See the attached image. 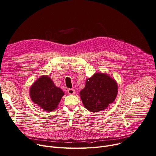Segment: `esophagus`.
<instances>
[{
    "instance_id": "esophagus-1",
    "label": "esophagus",
    "mask_w": 156,
    "mask_h": 156,
    "mask_svg": "<svg viewBox=\"0 0 156 156\" xmlns=\"http://www.w3.org/2000/svg\"><path fill=\"white\" fill-rule=\"evenodd\" d=\"M67 92H68V93L69 94H70V95H73V94H75V90H74V89H72V88H69V89H68Z\"/></svg>"
}]
</instances>
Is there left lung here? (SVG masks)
I'll use <instances>...</instances> for the list:
<instances>
[{"mask_svg": "<svg viewBox=\"0 0 156 156\" xmlns=\"http://www.w3.org/2000/svg\"><path fill=\"white\" fill-rule=\"evenodd\" d=\"M116 81L107 74L95 73L86 81L80 92L85 108L91 112H99L112 103L118 94Z\"/></svg>", "mask_w": 156, "mask_h": 156, "instance_id": "1", "label": "left lung"}]
</instances>
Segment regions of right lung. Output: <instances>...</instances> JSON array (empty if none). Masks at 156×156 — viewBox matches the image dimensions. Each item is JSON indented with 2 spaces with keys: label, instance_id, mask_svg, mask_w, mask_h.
Segmentation results:
<instances>
[{
  "label": "right lung",
  "instance_id": "right-lung-1",
  "mask_svg": "<svg viewBox=\"0 0 156 156\" xmlns=\"http://www.w3.org/2000/svg\"><path fill=\"white\" fill-rule=\"evenodd\" d=\"M31 101L45 111H52L57 108L64 92L57 87L47 76H42L30 89Z\"/></svg>",
  "mask_w": 156,
  "mask_h": 156
}]
</instances>
